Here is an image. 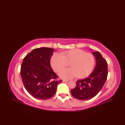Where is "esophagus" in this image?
Returning a JSON list of instances; mask_svg holds the SVG:
<instances>
[{"label":"esophagus","mask_w":125,"mask_h":125,"mask_svg":"<svg viewBox=\"0 0 125 125\" xmlns=\"http://www.w3.org/2000/svg\"><path fill=\"white\" fill-rule=\"evenodd\" d=\"M68 81H69L68 80H66V79H63V82H67Z\"/></svg>","instance_id":"1"}]
</instances>
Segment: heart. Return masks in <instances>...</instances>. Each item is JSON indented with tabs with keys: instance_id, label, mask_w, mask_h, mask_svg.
<instances>
[{
	"instance_id": "b5f03b06",
	"label": "heart",
	"mask_w": 125,
	"mask_h": 125,
	"mask_svg": "<svg viewBox=\"0 0 125 125\" xmlns=\"http://www.w3.org/2000/svg\"><path fill=\"white\" fill-rule=\"evenodd\" d=\"M69 62L71 68L61 71L59 74L61 77L70 79L77 76L79 78H84L94 70L95 58L91 53L75 49L64 51L61 54L55 53L50 59L52 67L57 73L67 66Z\"/></svg>"
}]
</instances>
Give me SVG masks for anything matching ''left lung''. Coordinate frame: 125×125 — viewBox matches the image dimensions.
Here are the masks:
<instances>
[{
    "instance_id": "1",
    "label": "left lung",
    "mask_w": 125,
    "mask_h": 125,
    "mask_svg": "<svg viewBox=\"0 0 125 125\" xmlns=\"http://www.w3.org/2000/svg\"><path fill=\"white\" fill-rule=\"evenodd\" d=\"M96 60L94 71L88 77L76 82V86L71 90L73 96L76 99L86 100L95 96L102 90L107 79V63L100 53L92 52Z\"/></svg>"
}]
</instances>
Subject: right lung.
Masks as SVG:
<instances>
[{
    "label": "right lung",
    "instance_id": "add662e5",
    "mask_svg": "<svg viewBox=\"0 0 125 125\" xmlns=\"http://www.w3.org/2000/svg\"><path fill=\"white\" fill-rule=\"evenodd\" d=\"M54 49L41 47L33 49L23 58L20 74L26 90L39 99L51 98L55 94L58 84L62 82L50 65Z\"/></svg>",
    "mask_w": 125,
    "mask_h": 125
}]
</instances>
